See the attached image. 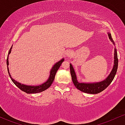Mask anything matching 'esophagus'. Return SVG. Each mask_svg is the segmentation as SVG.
Wrapping results in <instances>:
<instances>
[{
	"mask_svg": "<svg viewBox=\"0 0 125 125\" xmlns=\"http://www.w3.org/2000/svg\"><path fill=\"white\" fill-rule=\"evenodd\" d=\"M72 52H71V51H67V52H66V55H67V57H69V56H70V55H72Z\"/></svg>",
	"mask_w": 125,
	"mask_h": 125,
	"instance_id": "obj_1",
	"label": "esophagus"
}]
</instances>
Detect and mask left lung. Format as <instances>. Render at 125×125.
Returning <instances> with one entry per match:
<instances>
[{
    "instance_id": "obj_1",
    "label": "left lung",
    "mask_w": 125,
    "mask_h": 125,
    "mask_svg": "<svg viewBox=\"0 0 125 125\" xmlns=\"http://www.w3.org/2000/svg\"><path fill=\"white\" fill-rule=\"evenodd\" d=\"M108 35L111 42H112L113 44L115 45V42L113 40L112 36H111V34L110 33H108ZM114 50H115L114 51V62L112 71H111L109 75L102 81L96 82V83H80L77 80V75H76V73L74 67L70 63V73H71L72 80H73L75 86L81 91L85 92V93L91 94H98L99 92H102L105 89H106L109 85L110 83H112L116 74L117 70H118V54H117L116 49L115 48Z\"/></svg>"
}]
</instances>
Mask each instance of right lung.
Returning a JSON list of instances; mask_svg holds the SVG:
<instances>
[{
    "instance_id": "add662e5",
    "label": "right lung",
    "mask_w": 125,
    "mask_h": 125,
    "mask_svg": "<svg viewBox=\"0 0 125 125\" xmlns=\"http://www.w3.org/2000/svg\"><path fill=\"white\" fill-rule=\"evenodd\" d=\"M13 45L11 46V47L10 48L9 51V54L7 55V71H8L9 75L10 78H11V81H13V83L16 85L19 89H21V91H24L27 94H36V93H39V92H41L44 91L46 90L47 89H48L50 86H51V85L52 84V82L54 81V78H55V74H56L57 71H58V68H60V66H61V64L63 61H64V58H62L61 60H60L59 61L55 63V64L53 65V67H52L50 71V76L48 77V80L45 82V83H42V84L39 85H24L23 83H21L19 82L16 81L13 78L11 77V75L10 74L9 70V55L11 52V49H12Z\"/></svg>"
}]
</instances>
